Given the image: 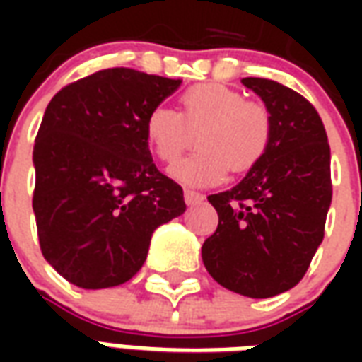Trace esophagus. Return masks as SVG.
<instances>
[{
  "instance_id": "1",
  "label": "esophagus",
  "mask_w": 362,
  "mask_h": 362,
  "mask_svg": "<svg viewBox=\"0 0 362 362\" xmlns=\"http://www.w3.org/2000/svg\"><path fill=\"white\" fill-rule=\"evenodd\" d=\"M205 199L204 194H199V192H194V189H184V202L188 205H197L202 204Z\"/></svg>"
}]
</instances>
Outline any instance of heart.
<instances>
[{"mask_svg": "<svg viewBox=\"0 0 362 362\" xmlns=\"http://www.w3.org/2000/svg\"><path fill=\"white\" fill-rule=\"evenodd\" d=\"M180 106V112L155 106L145 118V139L158 160L174 165L197 135L199 151L173 168V176L182 184H219L228 166L233 173H248L266 157L272 118L240 90L202 83L182 95Z\"/></svg>", "mask_w": 362, "mask_h": 362, "instance_id": "1", "label": "heart"}]
</instances>
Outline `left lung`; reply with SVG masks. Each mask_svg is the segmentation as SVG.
Wrapping results in <instances>:
<instances>
[{"mask_svg":"<svg viewBox=\"0 0 362 362\" xmlns=\"http://www.w3.org/2000/svg\"><path fill=\"white\" fill-rule=\"evenodd\" d=\"M243 85L266 104L272 141L235 188L207 197L219 225L202 258L228 291L269 298L303 279L322 244L332 204L329 145L318 112L303 95L259 77Z\"/></svg>","mask_w":362,"mask_h":362,"instance_id":"left-lung-1","label":"left lung"}]
</instances>
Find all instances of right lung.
<instances>
[{"label":"right lung","mask_w":362,"mask_h":362,"mask_svg":"<svg viewBox=\"0 0 362 362\" xmlns=\"http://www.w3.org/2000/svg\"><path fill=\"white\" fill-rule=\"evenodd\" d=\"M180 79L112 67L67 85L44 112L33 151L40 250L81 288L141 269L155 228L186 211L184 192L151 157L145 118Z\"/></svg>","instance_id":"right-lung-1"}]
</instances>
